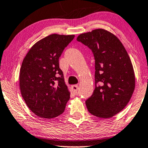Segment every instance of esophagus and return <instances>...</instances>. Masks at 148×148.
<instances>
[{"label": "esophagus", "instance_id": "obj_1", "mask_svg": "<svg viewBox=\"0 0 148 148\" xmlns=\"http://www.w3.org/2000/svg\"><path fill=\"white\" fill-rule=\"evenodd\" d=\"M71 89H72V91L73 92V94H77L78 93V86H77V85H74V86H71Z\"/></svg>", "mask_w": 148, "mask_h": 148}]
</instances>
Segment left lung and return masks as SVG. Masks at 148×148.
Listing matches in <instances>:
<instances>
[{
  "mask_svg": "<svg viewBox=\"0 0 148 148\" xmlns=\"http://www.w3.org/2000/svg\"><path fill=\"white\" fill-rule=\"evenodd\" d=\"M92 50L95 59V89L86 101L91 114L110 118L130 100L135 86L131 59L120 40L103 29L80 34L77 38Z\"/></svg>",
  "mask_w": 148,
  "mask_h": 148,
  "instance_id": "1",
  "label": "left lung"
}]
</instances>
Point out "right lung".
Returning <instances> with one entry per match:
<instances>
[{"label": "right lung", "mask_w": 148, "mask_h": 148, "mask_svg": "<svg viewBox=\"0 0 148 148\" xmlns=\"http://www.w3.org/2000/svg\"><path fill=\"white\" fill-rule=\"evenodd\" d=\"M74 35L51 34L30 48L19 73L21 96L38 116L52 119L61 114L70 98L59 67V58Z\"/></svg>", "instance_id": "right-lung-1"}]
</instances>
